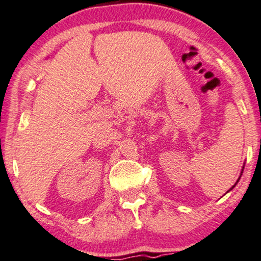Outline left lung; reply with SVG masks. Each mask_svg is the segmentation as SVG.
<instances>
[{"instance_id": "1", "label": "left lung", "mask_w": 261, "mask_h": 261, "mask_svg": "<svg viewBox=\"0 0 261 261\" xmlns=\"http://www.w3.org/2000/svg\"><path fill=\"white\" fill-rule=\"evenodd\" d=\"M243 168H245V165H243V167H242V171H241V175H242V172H243ZM241 175H240V177H241ZM240 177L238 178V181H236V184H235L234 186H232V187H231V188H230V189H229V191H231V189H232V188H234L236 185H238V182H239V180H240ZM229 191H228V192H229Z\"/></svg>"}]
</instances>
